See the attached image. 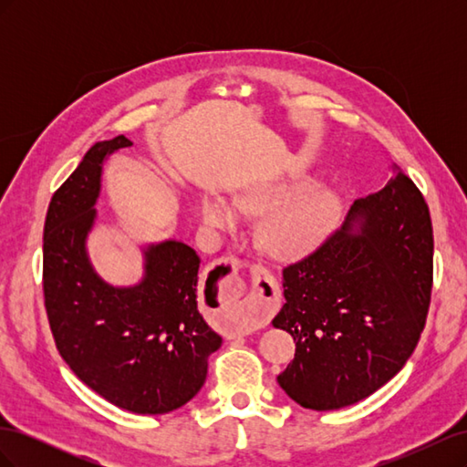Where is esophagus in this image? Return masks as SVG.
I'll use <instances>...</instances> for the list:
<instances>
[{"label": "esophagus", "mask_w": 467, "mask_h": 467, "mask_svg": "<svg viewBox=\"0 0 467 467\" xmlns=\"http://www.w3.org/2000/svg\"><path fill=\"white\" fill-rule=\"evenodd\" d=\"M222 265L228 268L230 273H237L239 268H242V261L235 259V257H225L222 259ZM257 268V278L265 282L266 288H271L273 292H268V296H259V298L255 300V304H253V312H255V316L259 319H271L276 309H278V300H276V292H275V282H273V276L268 275V271H265L263 266H255Z\"/></svg>", "instance_id": "34e87169"}]
</instances>
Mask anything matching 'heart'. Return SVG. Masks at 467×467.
Returning a JSON list of instances; mask_svg holds the SVG:
<instances>
[{"label": "heart", "instance_id": "1", "mask_svg": "<svg viewBox=\"0 0 467 467\" xmlns=\"http://www.w3.org/2000/svg\"><path fill=\"white\" fill-rule=\"evenodd\" d=\"M296 179H278L253 185L239 192L233 206L223 194L206 191L196 204L204 228L228 232L245 216L266 214L261 223V244L280 259H300L314 253L337 228L341 199L327 185H307Z\"/></svg>", "mask_w": 467, "mask_h": 467}]
</instances>
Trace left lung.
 I'll list each match as a JSON object with an SVG mask.
<instances>
[{
  "instance_id": "obj_1",
  "label": "left lung",
  "mask_w": 467,
  "mask_h": 467,
  "mask_svg": "<svg viewBox=\"0 0 467 467\" xmlns=\"http://www.w3.org/2000/svg\"><path fill=\"white\" fill-rule=\"evenodd\" d=\"M432 223L400 167L355 201L337 230L282 271L286 304L273 319L296 355L276 379L288 398L333 411L368 398L413 355L431 306Z\"/></svg>"
}]
</instances>
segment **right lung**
I'll use <instances>...</instances> for the list:
<instances>
[{"instance_id": "add662e5", "label": "right lung", "mask_w": 467, "mask_h": 467, "mask_svg": "<svg viewBox=\"0 0 467 467\" xmlns=\"http://www.w3.org/2000/svg\"><path fill=\"white\" fill-rule=\"evenodd\" d=\"M129 138L97 142L54 192L45 222L42 288L60 357L101 398L138 415H163L201 391L222 347L199 312L201 257L167 239L144 249V278L110 286L88 257L107 155Z\"/></svg>"}]
</instances>
